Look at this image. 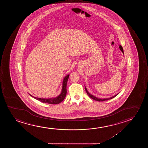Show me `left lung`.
Segmentation results:
<instances>
[{"mask_svg": "<svg viewBox=\"0 0 148 148\" xmlns=\"http://www.w3.org/2000/svg\"><path fill=\"white\" fill-rule=\"evenodd\" d=\"M85 90H86V93H87L88 95L89 96V97L91 98L92 99H94V100H95V101H107V100H109V99H113L114 97H115L116 95H118V94H117V95H114L113 97H110V98H106V99H99V98H98V97H95V96H94V95H92L90 93H89V92H88L87 91V89L86 87L85 86Z\"/></svg>", "mask_w": 148, "mask_h": 148, "instance_id": "left-lung-1", "label": "left lung"}]
</instances>
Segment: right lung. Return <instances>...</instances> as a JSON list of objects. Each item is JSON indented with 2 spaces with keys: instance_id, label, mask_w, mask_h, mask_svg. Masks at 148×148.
<instances>
[{
  "instance_id": "obj_1",
  "label": "right lung",
  "mask_w": 148,
  "mask_h": 148,
  "mask_svg": "<svg viewBox=\"0 0 148 148\" xmlns=\"http://www.w3.org/2000/svg\"><path fill=\"white\" fill-rule=\"evenodd\" d=\"M69 74L66 76L63 79V84H62V89L61 93L58 97L53 98H49V99H43V98H38V97H34L33 95L29 94L31 97H34L35 99L38 100L39 101L45 103H49V104H58L60 103L65 99V97L67 94V83L68 78H69Z\"/></svg>"
}]
</instances>
